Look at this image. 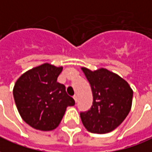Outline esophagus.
<instances>
[{"label": "esophagus", "instance_id": "1", "mask_svg": "<svg viewBox=\"0 0 152 152\" xmlns=\"http://www.w3.org/2000/svg\"><path fill=\"white\" fill-rule=\"evenodd\" d=\"M73 99H75V101H76V102H77V100H78V97H77V96H76V95H75V96H73Z\"/></svg>", "mask_w": 152, "mask_h": 152}]
</instances>
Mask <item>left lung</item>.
I'll return each instance as SVG.
<instances>
[{"label": "left lung", "instance_id": "8db88e82", "mask_svg": "<svg viewBox=\"0 0 152 152\" xmlns=\"http://www.w3.org/2000/svg\"><path fill=\"white\" fill-rule=\"evenodd\" d=\"M91 85L93 102L88 111L80 112L87 130L105 134L120 126L130 112L133 91L127 81L106 68L91 71L82 68Z\"/></svg>", "mask_w": 152, "mask_h": 152}]
</instances>
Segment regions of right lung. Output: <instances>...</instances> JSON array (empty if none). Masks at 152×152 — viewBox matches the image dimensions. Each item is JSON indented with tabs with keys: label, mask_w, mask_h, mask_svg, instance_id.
Wrapping results in <instances>:
<instances>
[{
	"label": "right lung",
	"mask_w": 152,
	"mask_h": 152,
	"mask_svg": "<svg viewBox=\"0 0 152 152\" xmlns=\"http://www.w3.org/2000/svg\"><path fill=\"white\" fill-rule=\"evenodd\" d=\"M63 67L48 63L30 69L20 76L13 88L17 110L26 124L40 131H52L60 124L66 108L75 100L57 82Z\"/></svg>",
	"instance_id": "right-lung-1"
}]
</instances>
